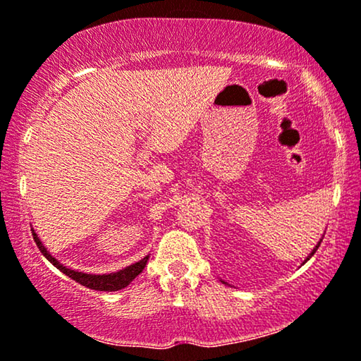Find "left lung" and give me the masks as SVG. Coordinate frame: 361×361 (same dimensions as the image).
Listing matches in <instances>:
<instances>
[{
  "label": "left lung",
  "mask_w": 361,
  "mask_h": 361,
  "mask_svg": "<svg viewBox=\"0 0 361 361\" xmlns=\"http://www.w3.org/2000/svg\"><path fill=\"white\" fill-rule=\"evenodd\" d=\"M319 246H320V243H319L317 246H315V248H314V251H312V253H310V256H312V255L315 253V251H317V248H319ZM310 256H309V258H310ZM309 258H307V259H309Z\"/></svg>",
  "instance_id": "8db88e82"
}]
</instances>
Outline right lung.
<instances>
[{"label":"right lung","instance_id":"right-lung-1","mask_svg":"<svg viewBox=\"0 0 361 361\" xmlns=\"http://www.w3.org/2000/svg\"><path fill=\"white\" fill-rule=\"evenodd\" d=\"M32 236H34V241H36L37 248L42 251V255L46 256V258L51 261V263L56 266L59 271H62L63 274L68 276V278H72L73 281H77L78 284L85 286L88 289H95V290H108V293H111V290H120L123 288H126L128 284L131 283L133 279L136 278L137 274L141 273L142 269H145V266L147 263V258L149 256H146V258H142L141 261H137V263L128 266V268L118 271V273H113V274H85V273H77V271H72L66 268V266H62L59 263L57 259H54L51 255L47 253V250L44 248L41 240L37 238V235L32 231Z\"/></svg>","mask_w":361,"mask_h":361}]
</instances>
